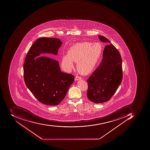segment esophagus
I'll use <instances>...</instances> for the list:
<instances>
[{
  "label": "esophagus",
  "instance_id": "1",
  "mask_svg": "<svg viewBox=\"0 0 150 150\" xmlns=\"http://www.w3.org/2000/svg\"><path fill=\"white\" fill-rule=\"evenodd\" d=\"M74 80H76V81H78V80H81V77L79 76H76L75 77Z\"/></svg>",
  "mask_w": 150,
  "mask_h": 150
}]
</instances>
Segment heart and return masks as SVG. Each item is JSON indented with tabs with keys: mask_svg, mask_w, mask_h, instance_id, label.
I'll return each mask as SVG.
<instances>
[{
	"mask_svg": "<svg viewBox=\"0 0 150 150\" xmlns=\"http://www.w3.org/2000/svg\"><path fill=\"white\" fill-rule=\"evenodd\" d=\"M102 50L103 47L100 43H77L70 48L67 54L63 56L62 67L65 71H69L74 67V61L77 63V68L80 73L89 74L98 64Z\"/></svg>",
	"mask_w": 150,
	"mask_h": 150,
	"instance_id": "1",
	"label": "heart"
}]
</instances>
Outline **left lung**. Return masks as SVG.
Instances as JSON below:
<instances>
[{"mask_svg": "<svg viewBox=\"0 0 150 150\" xmlns=\"http://www.w3.org/2000/svg\"><path fill=\"white\" fill-rule=\"evenodd\" d=\"M100 41L107 44L104 49L102 61L87 80V96L96 104L106 102L114 95L122 80V59L118 50L103 36Z\"/></svg>", "mask_w": 150, "mask_h": 150, "instance_id": "obj_1", "label": "left lung"}]
</instances>
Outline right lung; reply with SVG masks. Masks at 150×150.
<instances>
[{
	"label": "right lung",
	"mask_w": 150,
	"mask_h": 150,
	"mask_svg": "<svg viewBox=\"0 0 150 150\" xmlns=\"http://www.w3.org/2000/svg\"><path fill=\"white\" fill-rule=\"evenodd\" d=\"M62 44L57 38L37 39L23 64L26 86L40 102L46 105H58L74 81L73 75L61 71L58 61L49 57L57 55Z\"/></svg>",
	"instance_id": "obj_1"
}]
</instances>
